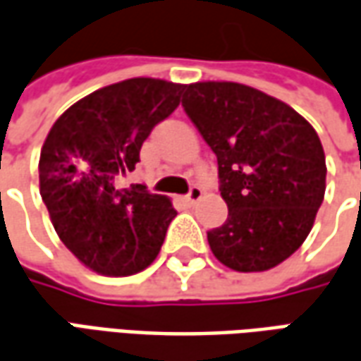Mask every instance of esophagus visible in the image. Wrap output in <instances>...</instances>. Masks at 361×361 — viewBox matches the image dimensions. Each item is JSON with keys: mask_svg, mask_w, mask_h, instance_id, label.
Wrapping results in <instances>:
<instances>
[{"mask_svg": "<svg viewBox=\"0 0 361 361\" xmlns=\"http://www.w3.org/2000/svg\"><path fill=\"white\" fill-rule=\"evenodd\" d=\"M202 195H204V192H202L200 186H192V188L188 190V195H186V202H188V204H196V202L202 198Z\"/></svg>", "mask_w": 361, "mask_h": 361, "instance_id": "34e87169", "label": "esophagus"}]
</instances>
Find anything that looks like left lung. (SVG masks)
<instances>
[{
  "mask_svg": "<svg viewBox=\"0 0 361 361\" xmlns=\"http://www.w3.org/2000/svg\"><path fill=\"white\" fill-rule=\"evenodd\" d=\"M183 108L218 159L228 220L208 232L226 267L267 271L299 250L326 190L317 131L285 102L238 82L185 86Z\"/></svg>",
  "mask_w": 361,
  "mask_h": 361,
  "instance_id": "left-lung-1",
  "label": "left lung"
}]
</instances>
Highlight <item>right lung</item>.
<instances>
[{
  "instance_id": "1",
  "label": "right lung",
  "mask_w": 361,
  "mask_h": 361,
  "mask_svg": "<svg viewBox=\"0 0 361 361\" xmlns=\"http://www.w3.org/2000/svg\"><path fill=\"white\" fill-rule=\"evenodd\" d=\"M183 84L129 78L92 92L66 109L44 139L41 196L62 243L108 277L149 267L176 210L147 186L119 188L159 121L178 106Z\"/></svg>"
}]
</instances>
